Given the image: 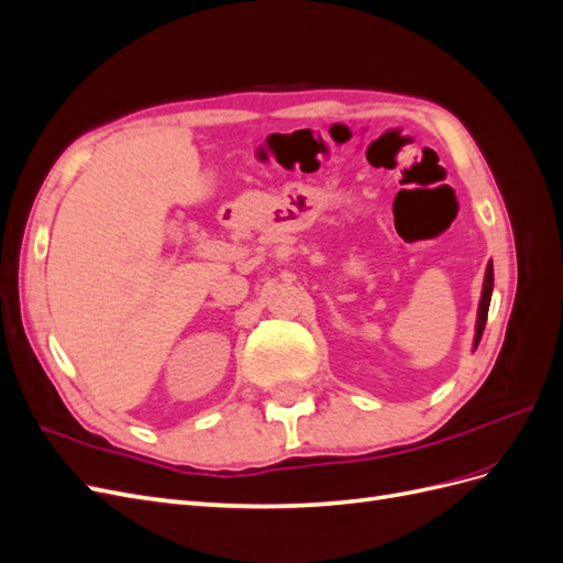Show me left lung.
I'll return each instance as SVG.
<instances>
[{
  "label": "left lung",
  "mask_w": 563,
  "mask_h": 563,
  "mask_svg": "<svg viewBox=\"0 0 563 563\" xmlns=\"http://www.w3.org/2000/svg\"><path fill=\"white\" fill-rule=\"evenodd\" d=\"M490 294H493V263L486 267V277H484V288H482V300H479V312H476V333H474V350L479 345L486 319H488V305H490Z\"/></svg>",
  "instance_id": "8db88e82"
}]
</instances>
